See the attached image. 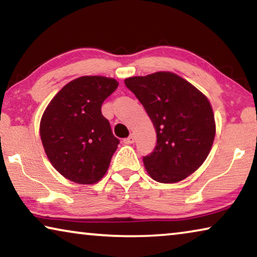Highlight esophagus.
Listing matches in <instances>:
<instances>
[{
    "instance_id": "34e87169",
    "label": "esophagus",
    "mask_w": 257,
    "mask_h": 257,
    "mask_svg": "<svg viewBox=\"0 0 257 257\" xmlns=\"http://www.w3.org/2000/svg\"><path fill=\"white\" fill-rule=\"evenodd\" d=\"M134 142H135V136H134V135H130L129 137H127V139L123 140L124 144H133Z\"/></svg>"
}]
</instances>
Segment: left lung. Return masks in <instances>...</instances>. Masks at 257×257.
Here are the masks:
<instances>
[{
  "mask_svg": "<svg viewBox=\"0 0 257 257\" xmlns=\"http://www.w3.org/2000/svg\"><path fill=\"white\" fill-rule=\"evenodd\" d=\"M150 116L157 145L143 157L150 177L174 183L189 177L211 150L216 124L211 105L202 92L170 71L124 79Z\"/></svg>",
  "mask_w": 257,
  "mask_h": 257,
  "instance_id": "8db88e82",
  "label": "left lung"
}]
</instances>
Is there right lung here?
Listing matches in <instances>:
<instances>
[{
  "label": "right lung",
  "mask_w": 257,
  "mask_h": 257,
  "mask_svg": "<svg viewBox=\"0 0 257 257\" xmlns=\"http://www.w3.org/2000/svg\"><path fill=\"white\" fill-rule=\"evenodd\" d=\"M118 83L102 76H83L61 89L40 122L46 155L70 181L92 185L106 174L120 143L101 114V105Z\"/></svg>",
  "instance_id": "right-lung-1"
}]
</instances>
